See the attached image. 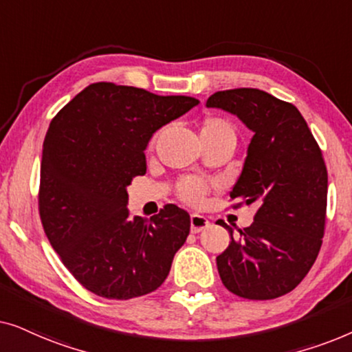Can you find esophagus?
<instances>
[{
	"mask_svg": "<svg viewBox=\"0 0 352 352\" xmlns=\"http://www.w3.org/2000/svg\"><path fill=\"white\" fill-rule=\"evenodd\" d=\"M210 226V221L199 213L190 214V230L194 234H199L201 230L206 229Z\"/></svg>",
	"mask_w": 352,
	"mask_h": 352,
	"instance_id": "obj_1",
	"label": "esophagus"
}]
</instances>
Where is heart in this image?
<instances>
[{
	"instance_id": "heart-1",
	"label": "heart",
	"mask_w": 352,
	"mask_h": 352,
	"mask_svg": "<svg viewBox=\"0 0 352 352\" xmlns=\"http://www.w3.org/2000/svg\"><path fill=\"white\" fill-rule=\"evenodd\" d=\"M201 138H229L235 141L234 124L223 117H206L201 122ZM155 138L152 139V144ZM208 184L199 177H186L177 186V194L184 201L190 205H200L205 195L208 194Z\"/></svg>"
}]
</instances>
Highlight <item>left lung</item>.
Wrapping results in <instances>:
<instances>
[{
  "mask_svg": "<svg viewBox=\"0 0 352 352\" xmlns=\"http://www.w3.org/2000/svg\"><path fill=\"white\" fill-rule=\"evenodd\" d=\"M206 107L223 109L253 131L230 199L254 205L252 226L216 258L234 295L274 300L290 293L314 264L325 230L329 176L319 144L295 105L266 91H218Z\"/></svg>",
  "mask_w": 352,
  "mask_h": 352,
  "instance_id": "8db88e82",
  "label": "left lung"
}]
</instances>
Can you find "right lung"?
<instances>
[{"instance_id": "1", "label": "right lung", "mask_w": 352, "mask_h": 352, "mask_svg": "<svg viewBox=\"0 0 352 352\" xmlns=\"http://www.w3.org/2000/svg\"><path fill=\"white\" fill-rule=\"evenodd\" d=\"M197 104L100 81L52 118L43 144L41 224L64 266L94 295L131 300L170 274L190 216L173 204L151 219L131 216L126 187L146 175L152 134Z\"/></svg>"}]
</instances>
